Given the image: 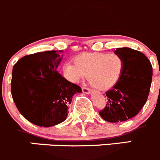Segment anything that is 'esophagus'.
Listing matches in <instances>:
<instances>
[{
  "instance_id": "1",
  "label": "esophagus",
  "mask_w": 160,
  "mask_h": 160,
  "mask_svg": "<svg viewBox=\"0 0 160 160\" xmlns=\"http://www.w3.org/2000/svg\"><path fill=\"white\" fill-rule=\"evenodd\" d=\"M82 92H83L84 93H85V94H89V93L91 92V89L88 88H86V87L83 86L82 87Z\"/></svg>"
}]
</instances>
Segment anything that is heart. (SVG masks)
<instances>
[{"label": "heart", "instance_id": "obj_1", "mask_svg": "<svg viewBox=\"0 0 160 160\" xmlns=\"http://www.w3.org/2000/svg\"><path fill=\"white\" fill-rule=\"evenodd\" d=\"M68 63L64 72L72 82H78L88 77L90 84L99 90H107L116 85L122 75L124 61L117 53H85Z\"/></svg>", "mask_w": 160, "mask_h": 160}]
</instances>
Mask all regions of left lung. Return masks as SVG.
Instances as JSON below:
<instances>
[{"instance_id":"8db88e82","label":"left lung","mask_w":160,"mask_h":160,"mask_svg":"<svg viewBox=\"0 0 160 160\" xmlns=\"http://www.w3.org/2000/svg\"><path fill=\"white\" fill-rule=\"evenodd\" d=\"M114 53L122 58L124 69L116 85L106 92L108 102L99 112L111 123L128 121L139 113L148 99L152 78L151 63L140 51L121 47Z\"/></svg>"}]
</instances>
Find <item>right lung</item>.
<instances>
[{
    "label": "right lung",
    "instance_id": "1",
    "mask_svg": "<svg viewBox=\"0 0 160 160\" xmlns=\"http://www.w3.org/2000/svg\"><path fill=\"white\" fill-rule=\"evenodd\" d=\"M58 52L26 55L12 69L11 90L15 106L26 120L40 127L65 121L74 94L82 92L57 71L62 59Z\"/></svg>",
    "mask_w": 160,
    "mask_h": 160
}]
</instances>
